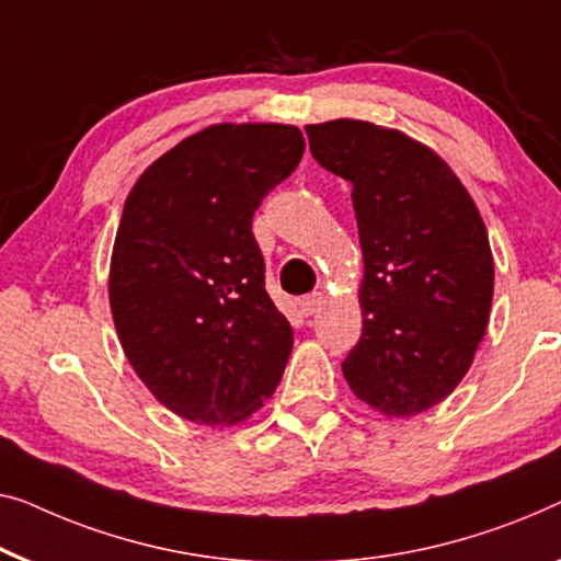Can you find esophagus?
Segmentation results:
<instances>
[{"label":"esophagus","instance_id":"1","mask_svg":"<svg viewBox=\"0 0 561 561\" xmlns=\"http://www.w3.org/2000/svg\"><path fill=\"white\" fill-rule=\"evenodd\" d=\"M321 306H323V296L321 294H308V296H304V298L298 300V308H300V313H304V316L319 313Z\"/></svg>","mask_w":561,"mask_h":561}]
</instances>
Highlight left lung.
<instances>
[{
  "instance_id": "obj_1",
  "label": "left lung",
  "mask_w": 561,
  "mask_h": 561,
  "mask_svg": "<svg viewBox=\"0 0 561 561\" xmlns=\"http://www.w3.org/2000/svg\"><path fill=\"white\" fill-rule=\"evenodd\" d=\"M313 159L352 182L364 278L346 385L387 417L443 402L489 327L493 255L473 197L440 153L359 118L306 126Z\"/></svg>"
}]
</instances>
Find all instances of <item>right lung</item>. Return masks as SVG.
<instances>
[{
  "mask_svg": "<svg viewBox=\"0 0 561 561\" xmlns=\"http://www.w3.org/2000/svg\"><path fill=\"white\" fill-rule=\"evenodd\" d=\"M288 124H215L144 169L111 253L128 364L190 422L238 425L275 392L294 329L265 290L253 215L304 157Z\"/></svg>",
  "mask_w": 561,
  "mask_h": 561,
  "instance_id": "add662e5",
  "label": "right lung"
}]
</instances>
